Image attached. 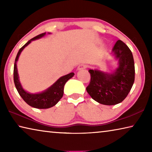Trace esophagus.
Listing matches in <instances>:
<instances>
[{"label":"esophagus","mask_w":152,"mask_h":152,"mask_svg":"<svg viewBox=\"0 0 152 152\" xmlns=\"http://www.w3.org/2000/svg\"><path fill=\"white\" fill-rule=\"evenodd\" d=\"M86 68V66L84 65V64H80V65L78 66V68H77V70H84V69H85Z\"/></svg>","instance_id":"1"}]
</instances>
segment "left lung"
Listing matches in <instances>:
<instances>
[{"label": "left lung", "mask_w": 152, "mask_h": 152, "mask_svg": "<svg viewBox=\"0 0 152 152\" xmlns=\"http://www.w3.org/2000/svg\"><path fill=\"white\" fill-rule=\"evenodd\" d=\"M110 55L117 61L118 66L111 72L98 69L89 70L91 82L86 91L100 104L115 105L121 102L130 92L135 80L133 54L128 46L118 40Z\"/></svg>", "instance_id": "1"}]
</instances>
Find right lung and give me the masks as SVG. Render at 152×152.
Returning a JSON list of instances; mask_svg holds the SVG:
<instances>
[{
  "instance_id": "obj_1",
  "label": "right lung",
  "mask_w": 152,
  "mask_h": 152,
  "mask_svg": "<svg viewBox=\"0 0 152 152\" xmlns=\"http://www.w3.org/2000/svg\"><path fill=\"white\" fill-rule=\"evenodd\" d=\"M48 34H51L50 33H48ZM45 35V33H43L42 34H39L36 36V37L32 38L31 39L28 41L23 47L20 49L18 51L17 55L16 56L14 64V82L15 85L17 90L18 92L20 94V96L22 97V99L24 100L25 102L27 103L29 106L36 108V109H49L51 108L58 103L59 101L61 99L64 94V87L66 82L69 79L72 78L74 75V73L71 72L67 75L63 76L58 79L56 82H55L52 85L49 87L45 91H43L38 93H30L27 92L23 88V86L20 84L19 80V76L18 74L17 66V63L19 60L20 53L24 50L25 47L29 44V43L36 39H40Z\"/></svg>"
}]
</instances>
